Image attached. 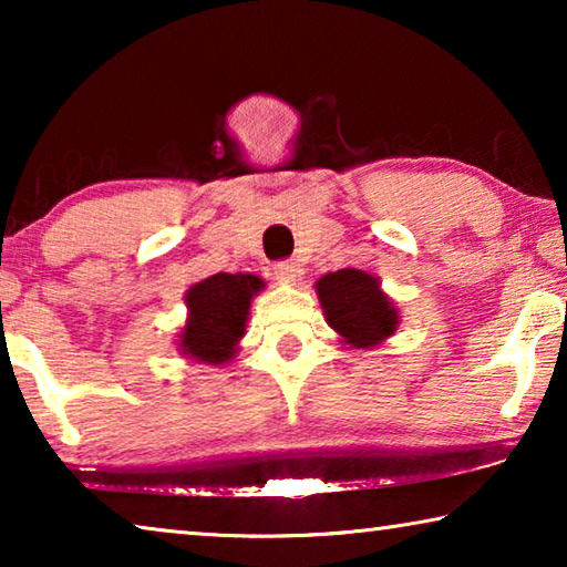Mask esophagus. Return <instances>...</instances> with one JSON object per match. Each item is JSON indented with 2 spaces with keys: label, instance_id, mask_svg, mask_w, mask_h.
Here are the masks:
<instances>
[{
  "label": "esophagus",
  "instance_id": "1",
  "mask_svg": "<svg viewBox=\"0 0 567 567\" xmlns=\"http://www.w3.org/2000/svg\"><path fill=\"white\" fill-rule=\"evenodd\" d=\"M275 275H277V280L297 282L302 277V267H300V262H295V260H282V262L275 265Z\"/></svg>",
  "mask_w": 567,
  "mask_h": 567
}]
</instances>
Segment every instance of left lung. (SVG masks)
Returning a JSON list of instances; mask_svg holds the SVG:
<instances>
[{
  "label": "left lung",
  "mask_w": 567,
  "mask_h": 567,
  "mask_svg": "<svg viewBox=\"0 0 567 567\" xmlns=\"http://www.w3.org/2000/svg\"><path fill=\"white\" fill-rule=\"evenodd\" d=\"M315 287L324 320L352 348H375L398 330V307L380 290L375 275L348 267L320 277Z\"/></svg>",
  "instance_id": "8db88e82"
}]
</instances>
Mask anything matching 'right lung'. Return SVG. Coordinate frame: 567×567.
<instances>
[{
	"label": "right lung",
	"instance_id": "right-lung-1",
	"mask_svg": "<svg viewBox=\"0 0 567 567\" xmlns=\"http://www.w3.org/2000/svg\"><path fill=\"white\" fill-rule=\"evenodd\" d=\"M262 287L260 277L243 272H217L192 285L185 295L189 315L179 334V352L207 364L233 360L247 328L249 302Z\"/></svg>",
	"mask_w": 567,
	"mask_h": 567
}]
</instances>
